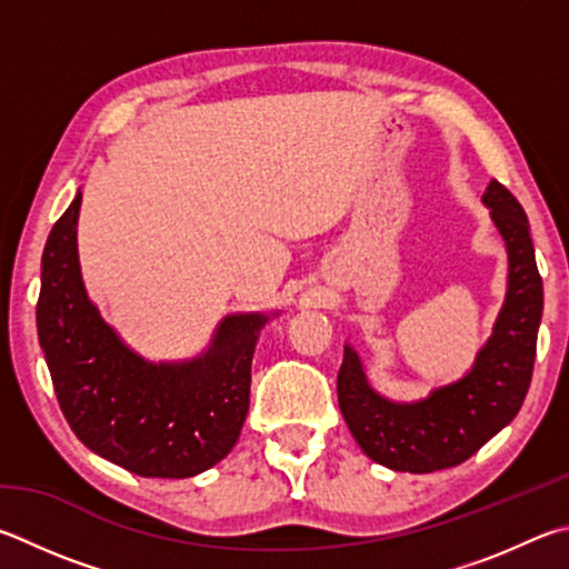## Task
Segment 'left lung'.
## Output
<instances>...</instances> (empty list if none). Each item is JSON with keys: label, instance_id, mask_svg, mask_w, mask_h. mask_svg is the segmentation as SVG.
<instances>
[{"label": "left lung", "instance_id": "left-lung-1", "mask_svg": "<svg viewBox=\"0 0 569 569\" xmlns=\"http://www.w3.org/2000/svg\"><path fill=\"white\" fill-rule=\"evenodd\" d=\"M482 203L508 246L510 268L502 311L470 373L418 402H396L370 388L358 353L346 346L338 370L340 412L366 456L390 470L456 468L498 436L528 396L542 318V278L530 223L500 181H490Z\"/></svg>", "mask_w": 569, "mask_h": 569}]
</instances>
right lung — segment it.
<instances>
[{"label":"right lung","mask_w":569,"mask_h":569,"mask_svg":"<svg viewBox=\"0 0 569 569\" xmlns=\"http://www.w3.org/2000/svg\"><path fill=\"white\" fill-rule=\"evenodd\" d=\"M81 191L41 253L37 333L69 428L97 456L141 478H191L229 456L251 396V360L268 316H226L206 353L149 363L123 343L81 281Z\"/></svg>","instance_id":"1"}]
</instances>
